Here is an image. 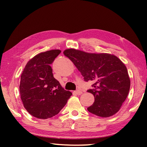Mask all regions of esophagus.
Here are the masks:
<instances>
[{"mask_svg": "<svg viewBox=\"0 0 147 147\" xmlns=\"http://www.w3.org/2000/svg\"><path fill=\"white\" fill-rule=\"evenodd\" d=\"M74 93H76V94H78V95H80V94H82V92L80 90H76L74 91Z\"/></svg>", "mask_w": 147, "mask_h": 147, "instance_id": "obj_1", "label": "esophagus"}]
</instances>
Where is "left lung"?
Returning <instances> with one entry per match:
<instances>
[{
	"label": "left lung",
	"mask_w": 147,
	"mask_h": 147,
	"mask_svg": "<svg viewBox=\"0 0 147 147\" xmlns=\"http://www.w3.org/2000/svg\"><path fill=\"white\" fill-rule=\"evenodd\" d=\"M80 72L86 82L92 81L94 102L89 112L102 117L112 116L120 109L127 97L130 80L125 65L115 55L88 53L74 49L63 51Z\"/></svg>",
	"instance_id": "left-lung-1"
}]
</instances>
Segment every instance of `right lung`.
Masks as SVG:
<instances>
[{"instance_id":"right-lung-1","label":"right lung","mask_w":147,"mask_h":147,"mask_svg":"<svg viewBox=\"0 0 147 147\" xmlns=\"http://www.w3.org/2000/svg\"><path fill=\"white\" fill-rule=\"evenodd\" d=\"M61 53L51 50L39 53L28 61L21 76L19 91L24 108L35 117L46 119L58 114L72 93L54 78L51 64Z\"/></svg>"}]
</instances>
